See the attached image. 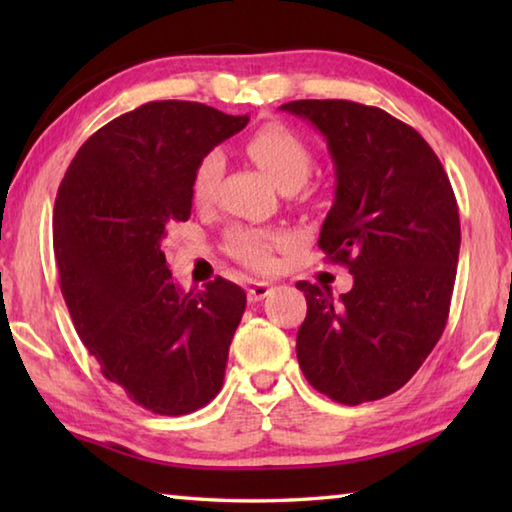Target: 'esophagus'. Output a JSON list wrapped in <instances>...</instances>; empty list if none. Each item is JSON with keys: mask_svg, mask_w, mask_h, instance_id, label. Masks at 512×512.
Returning <instances> with one entry per match:
<instances>
[{"mask_svg": "<svg viewBox=\"0 0 512 512\" xmlns=\"http://www.w3.org/2000/svg\"><path fill=\"white\" fill-rule=\"evenodd\" d=\"M271 291H273V284L271 282H253L248 287V300L250 302H259V300H264Z\"/></svg>", "mask_w": 512, "mask_h": 512, "instance_id": "1", "label": "esophagus"}]
</instances>
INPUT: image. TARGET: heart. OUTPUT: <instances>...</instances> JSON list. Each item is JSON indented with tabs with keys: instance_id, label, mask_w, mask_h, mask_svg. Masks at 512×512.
Segmentation results:
<instances>
[{
	"instance_id": "heart-1",
	"label": "heart",
	"mask_w": 512,
	"mask_h": 512,
	"mask_svg": "<svg viewBox=\"0 0 512 512\" xmlns=\"http://www.w3.org/2000/svg\"><path fill=\"white\" fill-rule=\"evenodd\" d=\"M246 151L277 185L300 187L305 183L314 155L309 144L280 121H271L248 137ZM223 171V155L219 151L205 153L198 160L192 176V201L196 205H210L216 183ZM282 235H268V232L241 230L230 237V250L241 264L250 268H268L273 264V248L284 244Z\"/></svg>"
}]
</instances>
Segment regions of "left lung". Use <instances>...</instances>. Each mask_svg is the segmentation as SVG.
I'll return each instance as SVG.
<instances>
[{
	"instance_id": "1",
	"label": "left lung",
	"mask_w": 512,
	"mask_h": 512,
	"mask_svg": "<svg viewBox=\"0 0 512 512\" xmlns=\"http://www.w3.org/2000/svg\"><path fill=\"white\" fill-rule=\"evenodd\" d=\"M280 110L325 137L336 192L318 246L354 277L339 298L296 284L307 298L300 368L334 402L381 400L418 372L445 329L461 250L454 189L422 135L381 108L305 99Z\"/></svg>"
}]
</instances>
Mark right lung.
Wrapping results in <instances>:
<instances>
[{"label": "right lung", "mask_w": 512, "mask_h": 512, "mask_svg": "<svg viewBox=\"0 0 512 512\" xmlns=\"http://www.w3.org/2000/svg\"><path fill=\"white\" fill-rule=\"evenodd\" d=\"M248 115L151 101L99 128L69 164L54 205V255L69 316L103 377L158 415L221 391L246 293L223 277L185 293L162 239L192 214L198 160Z\"/></svg>", "instance_id": "obj_1"}]
</instances>
